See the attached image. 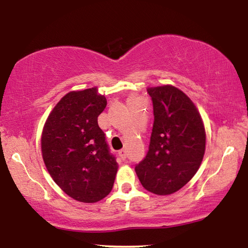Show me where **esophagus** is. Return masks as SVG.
<instances>
[{
  "instance_id": "34e87169",
  "label": "esophagus",
  "mask_w": 248,
  "mask_h": 248,
  "mask_svg": "<svg viewBox=\"0 0 248 248\" xmlns=\"http://www.w3.org/2000/svg\"><path fill=\"white\" fill-rule=\"evenodd\" d=\"M118 155H119L121 159H124V161L125 158H127V152H125V150H124V149L118 151Z\"/></svg>"
}]
</instances>
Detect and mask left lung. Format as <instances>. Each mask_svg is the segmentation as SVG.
<instances>
[{"label": "left lung", "mask_w": 248, "mask_h": 248, "mask_svg": "<svg viewBox=\"0 0 248 248\" xmlns=\"http://www.w3.org/2000/svg\"><path fill=\"white\" fill-rule=\"evenodd\" d=\"M154 124L149 151L136 166L146 190L174 194L194 177L205 151V130L198 109L173 85L148 87Z\"/></svg>", "instance_id": "obj_1"}]
</instances>
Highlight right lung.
I'll return each instance as SVG.
<instances>
[{"instance_id": "right-lung-1", "label": "right lung", "mask_w": 248, "mask_h": 248, "mask_svg": "<svg viewBox=\"0 0 248 248\" xmlns=\"http://www.w3.org/2000/svg\"><path fill=\"white\" fill-rule=\"evenodd\" d=\"M106 105L97 87L70 92L50 112L41 134V153L50 176L81 202L105 198L118 170L97 123Z\"/></svg>"}]
</instances>
